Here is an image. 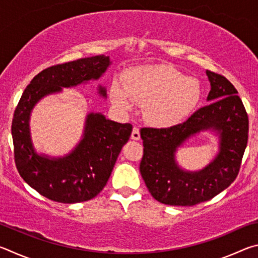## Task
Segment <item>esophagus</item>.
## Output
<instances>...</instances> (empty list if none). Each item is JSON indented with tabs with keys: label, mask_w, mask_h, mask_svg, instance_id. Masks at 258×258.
<instances>
[{
	"label": "esophagus",
	"mask_w": 258,
	"mask_h": 258,
	"mask_svg": "<svg viewBox=\"0 0 258 258\" xmlns=\"http://www.w3.org/2000/svg\"><path fill=\"white\" fill-rule=\"evenodd\" d=\"M131 138H132L133 140H140V138H141V135H140V130H139V127H137V126H134L133 127Z\"/></svg>",
	"instance_id": "esophagus-1"
}]
</instances>
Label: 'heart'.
Listing matches in <instances>:
<instances>
[{
  "mask_svg": "<svg viewBox=\"0 0 258 258\" xmlns=\"http://www.w3.org/2000/svg\"><path fill=\"white\" fill-rule=\"evenodd\" d=\"M202 91L198 82L166 64L133 68L123 76V85L113 82L110 99L121 110L133 101L145 106L147 120L166 127L178 124L197 107Z\"/></svg>",
  "mask_w": 258,
  "mask_h": 258,
  "instance_id": "obj_1",
  "label": "heart"
}]
</instances>
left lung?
<instances>
[{
  "mask_svg": "<svg viewBox=\"0 0 258 258\" xmlns=\"http://www.w3.org/2000/svg\"><path fill=\"white\" fill-rule=\"evenodd\" d=\"M207 76L212 87L208 106L198 109L182 124L141 130L140 172L152 197L161 204L194 206L215 197L238 176L249 131L247 111L232 83L211 71ZM208 128L220 133L218 157L203 171H182L173 158L176 148L191 135Z\"/></svg>",
  "mask_w": 258,
  "mask_h": 258,
  "instance_id": "left-lung-1",
  "label": "left lung"
}]
</instances>
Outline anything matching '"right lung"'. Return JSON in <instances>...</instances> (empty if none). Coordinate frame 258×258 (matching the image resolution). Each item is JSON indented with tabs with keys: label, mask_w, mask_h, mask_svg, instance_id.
Masks as SVG:
<instances>
[{
	"label": "right lung",
	"mask_w": 258,
	"mask_h": 258,
	"mask_svg": "<svg viewBox=\"0 0 258 258\" xmlns=\"http://www.w3.org/2000/svg\"><path fill=\"white\" fill-rule=\"evenodd\" d=\"M110 64L103 54L82 58L49 67L38 73L26 87L12 118L16 167L20 176L38 194L62 204L87 202L102 191L110 177L121 148L128 141L132 125L106 119L101 113H90L84 138L71 155L49 159L36 155L29 137V113L46 94L98 78ZM100 94L106 95V90Z\"/></svg>",
	"instance_id": "1"
}]
</instances>
